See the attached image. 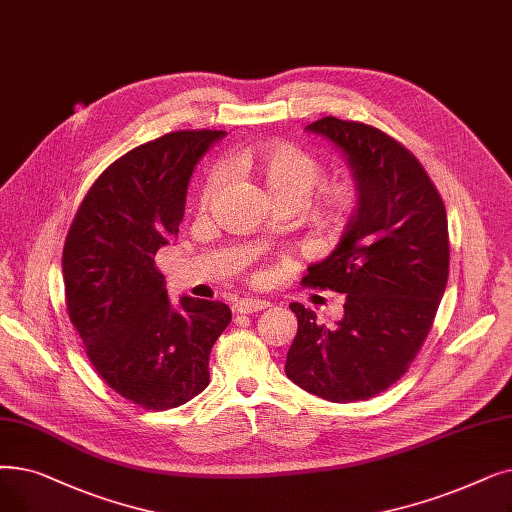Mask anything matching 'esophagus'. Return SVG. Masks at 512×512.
<instances>
[{
    "label": "esophagus",
    "mask_w": 512,
    "mask_h": 512,
    "mask_svg": "<svg viewBox=\"0 0 512 512\" xmlns=\"http://www.w3.org/2000/svg\"><path fill=\"white\" fill-rule=\"evenodd\" d=\"M265 307H270V301H263V299H240L236 305H234V311H238V314H255V311H261Z\"/></svg>",
    "instance_id": "obj_1"
}]
</instances>
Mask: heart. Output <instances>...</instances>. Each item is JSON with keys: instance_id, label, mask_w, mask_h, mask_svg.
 <instances>
[{"instance_id": "obj_1", "label": "heart", "mask_w": 512, "mask_h": 512, "mask_svg": "<svg viewBox=\"0 0 512 512\" xmlns=\"http://www.w3.org/2000/svg\"><path fill=\"white\" fill-rule=\"evenodd\" d=\"M244 161L261 177L274 203L291 201L301 205L322 175V165L314 154L291 142L255 146L244 154ZM221 180H224V171L213 169L203 190L205 201L213 196ZM351 201L353 188L347 182H335L324 188V211L330 219H339L349 209Z\"/></svg>"}]
</instances>
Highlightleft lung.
<instances>
[{"mask_svg": "<svg viewBox=\"0 0 512 512\" xmlns=\"http://www.w3.org/2000/svg\"><path fill=\"white\" fill-rule=\"evenodd\" d=\"M349 167L355 213L305 286L347 295L332 326L291 303L299 320L284 372L328 402H360L402 379L433 326L450 268L448 215L414 154L381 129L324 117L305 127Z\"/></svg>", "mask_w": 512, "mask_h": 512, "instance_id": "8db88e82", "label": "left lung"}]
</instances>
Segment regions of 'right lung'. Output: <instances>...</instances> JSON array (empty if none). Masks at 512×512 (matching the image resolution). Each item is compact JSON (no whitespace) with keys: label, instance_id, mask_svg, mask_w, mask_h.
<instances>
[{"label":"right lung","instance_id":"add662e5","mask_svg":"<svg viewBox=\"0 0 512 512\" xmlns=\"http://www.w3.org/2000/svg\"><path fill=\"white\" fill-rule=\"evenodd\" d=\"M226 131H173L129 150L94 182L64 242L66 309L110 389L148 410L209 385V353L232 320L221 301L171 303L154 255L180 230L190 177Z\"/></svg>","mask_w":512,"mask_h":512}]
</instances>
